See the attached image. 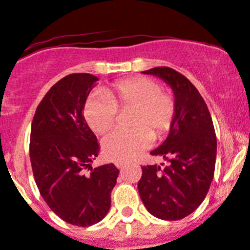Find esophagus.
Listing matches in <instances>:
<instances>
[{
  "instance_id": "34e87169",
  "label": "esophagus",
  "mask_w": 250,
  "mask_h": 250,
  "mask_svg": "<svg viewBox=\"0 0 250 250\" xmlns=\"http://www.w3.org/2000/svg\"><path fill=\"white\" fill-rule=\"evenodd\" d=\"M115 165H116L117 168H122L123 166H125V163H121V161H117V163H115Z\"/></svg>"
}]
</instances>
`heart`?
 <instances>
[{"instance_id":"obj_1","label":"heart","mask_w":250,"mask_h":250,"mask_svg":"<svg viewBox=\"0 0 250 250\" xmlns=\"http://www.w3.org/2000/svg\"><path fill=\"white\" fill-rule=\"evenodd\" d=\"M117 108H134L131 127L134 130H114L102 141L104 154L112 161L131 160L146 150L156 138L171 129L175 114L173 97L161 91L160 84L146 77L117 82L111 89L96 92L84 104V117L97 134L114 127Z\"/></svg>"}]
</instances>
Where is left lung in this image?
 <instances>
[{
	"mask_svg": "<svg viewBox=\"0 0 250 250\" xmlns=\"http://www.w3.org/2000/svg\"><path fill=\"white\" fill-rule=\"evenodd\" d=\"M163 79L173 91L175 114L165 141L150 154L167 165L142 166L138 184L141 201L156 218L178 221L204 201L215 173L217 140L212 119L194 85L169 67L144 71Z\"/></svg>",
	"mask_w": 250,
	"mask_h": 250,
	"instance_id": "obj_1",
	"label": "left lung"
}]
</instances>
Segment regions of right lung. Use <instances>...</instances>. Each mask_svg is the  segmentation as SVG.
<instances>
[{
  "instance_id": "obj_1",
  "label": "right lung",
  "mask_w": 250,
  "mask_h": 250,
  "mask_svg": "<svg viewBox=\"0 0 250 250\" xmlns=\"http://www.w3.org/2000/svg\"><path fill=\"white\" fill-rule=\"evenodd\" d=\"M97 81L72 73L57 82L38 105L31 129L29 156L41 197L62 221L78 227L105 217L120 173L114 164L91 166L100 145L83 110Z\"/></svg>"
}]
</instances>
